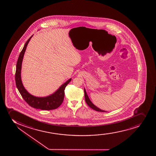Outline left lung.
I'll return each mask as SVG.
<instances>
[{
	"label": "left lung",
	"instance_id": "1",
	"mask_svg": "<svg viewBox=\"0 0 156 156\" xmlns=\"http://www.w3.org/2000/svg\"><path fill=\"white\" fill-rule=\"evenodd\" d=\"M84 96H85V99L86 101V104H87L88 106L90 108H91V109L95 110L96 111H99V112H106V111H104L102 110H101L98 108L96 106H95L92 102L90 100V98L88 97L87 94L86 93V90L84 88Z\"/></svg>",
	"mask_w": 156,
	"mask_h": 156
}]
</instances>
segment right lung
I'll return each instance as SVG.
<instances>
[{"instance_id":"1","label":"right lung","mask_w":156,"mask_h":156,"mask_svg":"<svg viewBox=\"0 0 156 156\" xmlns=\"http://www.w3.org/2000/svg\"><path fill=\"white\" fill-rule=\"evenodd\" d=\"M33 36V35L30 36L29 40L25 43L23 48L20 52V55L16 63V71L15 74V80L16 87L22 98L30 107L37 109L46 110L55 109L59 107L63 101V99L65 97V88L70 82V81H71L72 79H70L68 80L66 82L63 84L59 88V89L57 90V91L47 97H35L30 94L27 90H25L22 83L21 77L22 63L27 44Z\"/></svg>"}]
</instances>
